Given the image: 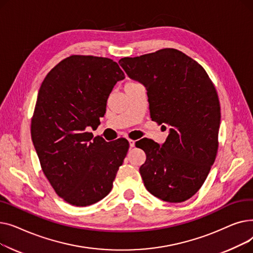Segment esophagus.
Returning a JSON list of instances; mask_svg holds the SVG:
<instances>
[{
    "mask_svg": "<svg viewBox=\"0 0 253 253\" xmlns=\"http://www.w3.org/2000/svg\"><path fill=\"white\" fill-rule=\"evenodd\" d=\"M128 141H129V145H130V148H134V145H135V140H133V139L129 138V139H128Z\"/></svg>",
    "mask_w": 253,
    "mask_h": 253,
    "instance_id": "obj_1",
    "label": "esophagus"
}]
</instances>
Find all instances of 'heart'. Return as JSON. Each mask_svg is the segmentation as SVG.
I'll use <instances>...</instances> for the list:
<instances>
[{
    "label": "heart",
    "instance_id": "heart-1",
    "mask_svg": "<svg viewBox=\"0 0 253 253\" xmlns=\"http://www.w3.org/2000/svg\"><path fill=\"white\" fill-rule=\"evenodd\" d=\"M132 83H134V82H129V83H127V84H132Z\"/></svg>",
    "mask_w": 253,
    "mask_h": 253
}]
</instances>
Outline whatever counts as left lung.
I'll use <instances>...</instances> for the list:
<instances>
[{
	"instance_id": "8db88e82",
	"label": "left lung",
	"mask_w": 253,
	"mask_h": 253,
	"mask_svg": "<svg viewBox=\"0 0 253 253\" xmlns=\"http://www.w3.org/2000/svg\"><path fill=\"white\" fill-rule=\"evenodd\" d=\"M119 63L147 88L153 121L171 127L163 145L138 144L147 155L139 168L144 187L165 202L187 201L200 190L216 158V89L202 65L176 49L124 57Z\"/></svg>"
}]
</instances>
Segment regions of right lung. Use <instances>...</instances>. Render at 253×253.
Segmentation results:
<instances>
[{
	"mask_svg": "<svg viewBox=\"0 0 253 253\" xmlns=\"http://www.w3.org/2000/svg\"><path fill=\"white\" fill-rule=\"evenodd\" d=\"M124 78L111 58L71 55L40 87L31 124L33 143L51 187L71 205L89 206L108 196L127 155V139L108 143L87 131L98 127L110 93Z\"/></svg>",
	"mask_w": 253,
	"mask_h": 253,
	"instance_id": "obj_1",
	"label": "right lung"
}]
</instances>
